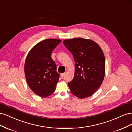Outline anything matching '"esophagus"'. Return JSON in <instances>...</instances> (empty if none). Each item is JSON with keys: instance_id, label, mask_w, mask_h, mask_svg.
<instances>
[{"instance_id": "1", "label": "esophagus", "mask_w": 132, "mask_h": 132, "mask_svg": "<svg viewBox=\"0 0 132 132\" xmlns=\"http://www.w3.org/2000/svg\"><path fill=\"white\" fill-rule=\"evenodd\" d=\"M65 75V73H62V74H61V77H62V78H63L64 77Z\"/></svg>"}]
</instances>
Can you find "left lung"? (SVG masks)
Wrapping results in <instances>:
<instances>
[{
	"instance_id": "obj_1",
	"label": "left lung",
	"mask_w": 132,
	"mask_h": 132,
	"mask_svg": "<svg viewBox=\"0 0 132 132\" xmlns=\"http://www.w3.org/2000/svg\"><path fill=\"white\" fill-rule=\"evenodd\" d=\"M63 44L75 62L74 78L68 83L71 93L80 98L90 96L105 77V59L101 48L94 41L82 38L65 39Z\"/></svg>"
}]
</instances>
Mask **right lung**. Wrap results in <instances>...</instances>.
<instances>
[{
  "label": "right lung",
  "mask_w": 132,
  "mask_h": 132,
  "mask_svg": "<svg viewBox=\"0 0 132 132\" xmlns=\"http://www.w3.org/2000/svg\"><path fill=\"white\" fill-rule=\"evenodd\" d=\"M61 41L56 39L43 40L31 49L26 57L25 74L27 82L32 91L41 97L52 94L59 81L60 75L51 54Z\"/></svg>",
  "instance_id": "obj_1"
}]
</instances>
